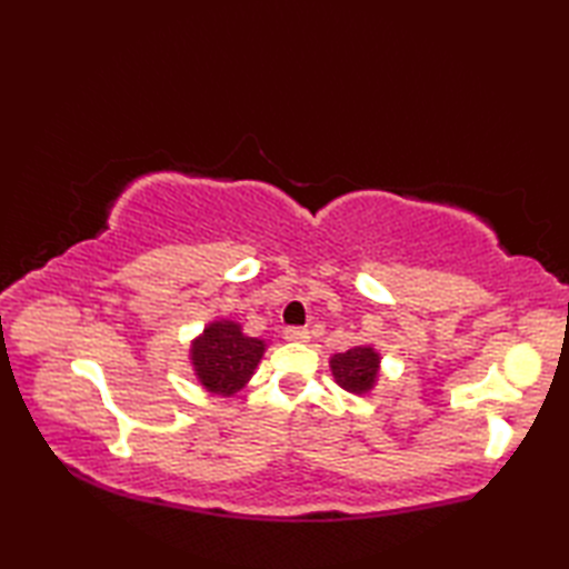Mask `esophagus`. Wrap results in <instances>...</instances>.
I'll use <instances>...</instances> for the list:
<instances>
[{
    "mask_svg": "<svg viewBox=\"0 0 569 569\" xmlns=\"http://www.w3.org/2000/svg\"><path fill=\"white\" fill-rule=\"evenodd\" d=\"M283 337L288 342H308L310 340V330L306 328H286Z\"/></svg>",
    "mask_w": 569,
    "mask_h": 569,
    "instance_id": "esophagus-1",
    "label": "esophagus"
}]
</instances>
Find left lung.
Here are the masks:
<instances>
[{"mask_svg":"<svg viewBox=\"0 0 569 569\" xmlns=\"http://www.w3.org/2000/svg\"><path fill=\"white\" fill-rule=\"evenodd\" d=\"M330 371L347 393H369L379 381L381 355L371 345H359L330 357Z\"/></svg>","mask_w":569,"mask_h":569,"instance_id":"1","label":"left lung"}]
</instances>
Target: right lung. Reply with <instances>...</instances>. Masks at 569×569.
<instances>
[{
  "label": "right lung",
  "instance_id": "obj_1",
  "mask_svg": "<svg viewBox=\"0 0 569 569\" xmlns=\"http://www.w3.org/2000/svg\"><path fill=\"white\" fill-rule=\"evenodd\" d=\"M266 352V342L249 337L234 320H212L190 342V365L200 386L212 396L244 389Z\"/></svg>",
  "mask_w": 569,
  "mask_h": 569
}]
</instances>
